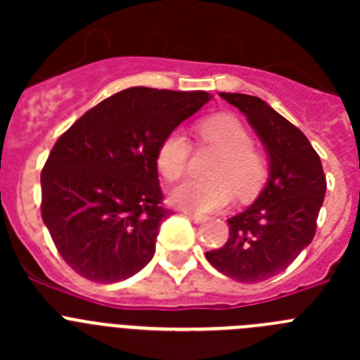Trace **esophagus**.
I'll use <instances>...</instances> for the list:
<instances>
[{"mask_svg":"<svg viewBox=\"0 0 360 360\" xmlns=\"http://www.w3.org/2000/svg\"><path fill=\"white\" fill-rule=\"evenodd\" d=\"M186 216L191 219V221H195V224H202V221H205V219H207V216L196 214V212H186Z\"/></svg>","mask_w":360,"mask_h":360,"instance_id":"1","label":"esophagus"}]
</instances>
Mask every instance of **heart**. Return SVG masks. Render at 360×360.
Wrapping results in <instances>:
<instances>
[{
    "label": "heart",
    "instance_id": "obj_1",
    "mask_svg": "<svg viewBox=\"0 0 360 360\" xmlns=\"http://www.w3.org/2000/svg\"><path fill=\"white\" fill-rule=\"evenodd\" d=\"M200 141L221 151L212 174L216 180L187 178L169 193L176 207L195 212H211L227 207L234 191L243 200L252 198L262 189L266 176L263 157L252 148L249 129L236 117L219 113L203 119L196 126ZM191 142L182 131L165 136L157 151V167L165 180H178L187 169Z\"/></svg>",
    "mask_w": 360,
    "mask_h": 360
}]
</instances>
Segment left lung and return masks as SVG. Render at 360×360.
Masks as SVG:
<instances>
[{"label":"left lung","mask_w":360,"mask_h":360,"mask_svg":"<svg viewBox=\"0 0 360 360\" xmlns=\"http://www.w3.org/2000/svg\"><path fill=\"white\" fill-rule=\"evenodd\" d=\"M247 117L269 155V180L252 205L229 218V240L205 252L221 274L265 281L287 269L314 240L326 193L321 158L307 136L259 97L219 94Z\"/></svg>","instance_id":"1"}]
</instances>
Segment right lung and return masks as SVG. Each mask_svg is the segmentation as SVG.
<instances>
[{
  "label": "right lung",
  "mask_w": 360,
  "mask_h": 360,
  "mask_svg": "<svg viewBox=\"0 0 360 360\" xmlns=\"http://www.w3.org/2000/svg\"><path fill=\"white\" fill-rule=\"evenodd\" d=\"M211 98L135 86L104 98L59 136L41 173V216L77 274L117 283L151 262L169 216L158 146Z\"/></svg>",
  "instance_id": "1"
}]
</instances>
